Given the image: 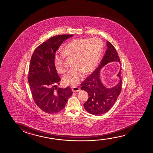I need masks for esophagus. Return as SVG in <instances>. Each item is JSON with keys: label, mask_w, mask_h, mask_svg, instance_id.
Masks as SVG:
<instances>
[{"label": "esophagus", "mask_w": 153, "mask_h": 153, "mask_svg": "<svg viewBox=\"0 0 153 153\" xmlns=\"http://www.w3.org/2000/svg\"><path fill=\"white\" fill-rule=\"evenodd\" d=\"M79 88H78L77 87H73V88H72L73 92H77V91H79Z\"/></svg>", "instance_id": "obj_1"}]
</instances>
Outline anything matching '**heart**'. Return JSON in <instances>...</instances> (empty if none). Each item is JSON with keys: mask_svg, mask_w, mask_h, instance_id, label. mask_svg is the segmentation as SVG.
Here are the masks:
<instances>
[{"mask_svg": "<svg viewBox=\"0 0 153 153\" xmlns=\"http://www.w3.org/2000/svg\"><path fill=\"white\" fill-rule=\"evenodd\" d=\"M103 50L102 41L99 38L75 39L65 46L63 53L55 55V66L57 71L63 73L67 70L65 56L74 58V67L63 76L65 84L76 85L85 73H89L98 63Z\"/></svg>", "mask_w": 153, "mask_h": 153, "instance_id": "b5f03b06", "label": "heart"}]
</instances>
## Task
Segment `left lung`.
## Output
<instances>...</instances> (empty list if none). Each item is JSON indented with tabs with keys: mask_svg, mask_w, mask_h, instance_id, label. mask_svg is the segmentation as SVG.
Segmentation results:
<instances>
[{
	"mask_svg": "<svg viewBox=\"0 0 153 153\" xmlns=\"http://www.w3.org/2000/svg\"><path fill=\"white\" fill-rule=\"evenodd\" d=\"M107 50L99 66L80 85L81 89L88 92L89 95L88 100L84 103V108L88 113L94 115L102 114L109 111L121 91V68L117 75L120 78L119 82L116 86L106 88L101 82L100 71L104 66L112 62L120 63L119 57L113 45L107 41Z\"/></svg>",
	"mask_w": 153,
	"mask_h": 153,
	"instance_id": "8db88e82",
	"label": "left lung"
}]
</instances>
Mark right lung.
<instances>
[{
  "mask_svg": "<svg viewBox=\"0 0 153 153\" xmlns=\"http://www.w3.org/2000/svg\"><path fill=\"white\" fill-rule=\"evenodd\" d=\"M73 34L54 36L38 46L32 55L28 82L33 100L38 107L49 114L63 110L73 94L71 89L57 88L61 78L54 65L57 48Z\"/></svg>",
  "mask_w": 153,
  "mask_h": 153,
  "instance_id": "right-lung-1",
  "label": "right lung"
}]
</instances>
